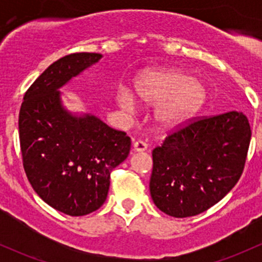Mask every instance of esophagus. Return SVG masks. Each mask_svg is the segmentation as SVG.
Instances as JSON below:
<instances>
[{
  "label": "esophagus",
  "mask_w": 262,
  "mask_h": 262,
  "mask_svg": "<svg viewBox=\"0 0 262 262\" xmlns=\"http://www.w3.org/2000/svg\"><path fill=\"white\" fill-rule=\"evenodd\" d=\"M147 149V144L142 141H137L133 143L134 152H144Z\"/></svg>",
  "instance_id": "obj_1"
}]
</instances>
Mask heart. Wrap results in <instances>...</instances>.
Returning a JSON list of instances; mask_svg holds the SVG:
<instances>
[{"mask_svg": "<svg viewBox=\"0 0 262 262\" xmlns=\"http://www.w3.org/2000/svg\"><path fill=\"white\" fill-rule=\"evenodd\" d=\"M134 99L143 106H156L155 125L161 132H171L202 112L208 99V89L202 81L192 78L180 68L147 70L134 80L133 95L128 90L118 92L116 104L125 112H133Z\"/></svg>", "mask_w": 262, "mask_h": 262, "instance_id": "heart-1", "label": "heart"}]
</instances>
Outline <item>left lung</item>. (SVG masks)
Here are the masks:
<instances>
[{
  "label": "left lung",
  "mask_w": 262,
  "mask_h": 262,
  "mask_svg": "<svg viewBox=\"0 0 262 262\" xmlns=\"http://www.w3.org/2000/svg\"><path fill=\"white\" fill-rule=\"evenodd\" d=\"M250 139L241 112L200 119L168 136L152 152L149 192L156 207L186 218L216 204L241 178Z\"/></svg>",
  "instance_id": "1"
}]
</instances>
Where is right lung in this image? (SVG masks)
Here are the masks:
<instances>
[{
  "mask_svg": "<svg viewBox=\"0 0 262 262\" xmlns=\"http://www.w3.org/2000/svg\"><path fill=\"white\" fill-rule=\"evenodd\" d=\"M101 58L75 53L50 64L26 91L18 115L26 176L41 200L67 215H86L104 204L110 173L130 150L124 132L63 104L59 90Z\"/></svg>",
  "mask_w": 262,
  "mask_h": 262,
  "instance_id": "obj_1",
  "label": "right lung"
}]
</instances>
